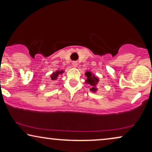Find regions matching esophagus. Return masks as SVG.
Returning <instances> with one entry per match:
<instances>
[{
	"instance_id": "obj_1",
	"label": "esophagus",
	"mask_w": 152,
	"mask_h": 152,
	"mask_svg": "<svg viewBox=\"0 0 152 152\" xmlns=\"http://www.w3.org/2000/svg\"><path fill=\"white\" fill-rule=\"evenodd\" d=\"M72 66H74V67H77V65H78V62L77 61H72Z\"/></svg>"
}]
</instances>
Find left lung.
I'll use <instances>...</instances> for the list:
<instances>
[{"label":"left lung","instance_id":"8db88e82","mask_svg":"<svg viewBox=\"0 0 152 152\" xmlns=\"http://www.w3.org/2000/svg\"><path fill=\"white\" fill-rule=\"evenodd\" d=\"M85 75H86L87 77L86 80H85V82H86V84H88L90 85V86H91L90 91L91 92L93 93L97 92V85L98 84V83L99 82V78L90 71H86V73H85Z\"/></svg>","mask_w":152,"mask_h":152}]
</instances>
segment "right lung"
<instances>
[{
    "label": "right lung",
    "mask_w": 152,
    "mask_h": 152,
    "mask_svg": "<svg viewBox=\"0 0 152 152\" xmlns=\"http://www.w3.org/2000/svg\"><path fill=\"white\" fill-rule=\"evenodd\" d=\"M64 70H57L56 72H54L53 73L50 75V80L53 81L57 80L59 75H62V73H64Z\"/></svg>",
    "instance_id": "add662e5"
}]
</instances>
